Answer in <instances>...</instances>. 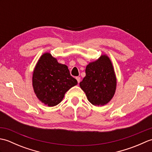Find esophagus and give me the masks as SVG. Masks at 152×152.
Listing matches in <instances>:
<instances>
[{"label":"esophagus","instance_id":"1","mask_svg":"<svg viewBox=\"0 0 152 152\" xmlns=\"http://www.w3.org/2000/svg\"><path fill=\"white\" fill-rule=\"evenodd\" d=\"M76 80H77V81H78V83H80V77H76Z\"/></svg>","mask_w":152,"mask_h":152}]
</instances>
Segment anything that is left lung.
I'll return each instance as SVG.
<instances>
[{
	"instance_id": "1",
	"label": "left lung",
	"mask_w": 152,
	"mask_h": 152,
	"mask_svg": "<svg viewBox=\"0 0 152 152\" xmlns=\"http://www.w3.org/2000/svg\"><path fill=\"white\" fill-rule=\"evenodd\" d=\"M117 80L110 59L101 55L86 68V76L80 83L88 101L95 106L105 105L114 96Z\"/></svg>"
}]
</instances>
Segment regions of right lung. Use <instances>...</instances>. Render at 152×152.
Returning <instances> with one entry per match:
<instances>
[{
    "label": "right lung",
    "mask_w": 152,
    "mask_h": 152,
    "mask_svg": "<svg viewBox=\"0 0 152 152\" xmlns=\"http://www.w3.org/2000/svg\"><path fill=\"white\" fill-rule=\"evenodd\" d=\"M77 84L66 65L58 63L50 53L42 55L33 73V89L40 101L48 106H56L66 92Z\"/></svg>",
    "instance_id": "obj_1"
}]
</instances>
